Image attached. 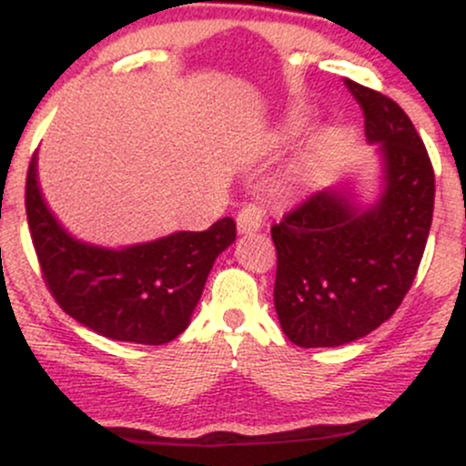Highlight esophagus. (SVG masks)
I'll use <instances>...</instances> for the list:
<instances>
[{
    "instance_id": "obj_1",
    "label": "esophagus",
    "mask_w": 466,
    "mask_h": 466,
    "mask_svg": "<svg viewBox=\"0 0 466 466\" xmlns=\"http://www.w3.org/2000/svg\"><path fill=\"white\" fill-rule=\"evenodd\" d=\"M265 215H267L265 206L258 204V201H249V204H245L237 215L238 232L240 234L258 232V229L262 228V223H265Z\"/></svg>"
}]
</instances>
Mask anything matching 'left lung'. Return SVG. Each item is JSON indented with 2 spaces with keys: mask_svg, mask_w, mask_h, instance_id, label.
<instances>
[{
  "mask_svg": "<svg viewBox=\"0 0 466 466\" xmlns=\"http://www.w3.org/2000/svg\"><path fill=\"white\" fill-rule=\"evenodd\" d=\"M380 143L384 193L356 210L343 190L310 195L271 228L278 251L273 301L299 347H339L373 332L410 290L434 212V169L410 116L386 95L345 80Z\"/></svg>",
  "mask_w": 466,
  "mask_h": 466,
  "instance_id": "left-lung-1",
  "label": "left lung"
}]
</instances>
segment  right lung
I'll return each instance as SVG.
<instances>
[{
    "mask_svg": "<svg viewBox=\"0 0 466 466\" xmlns=\"http://www.w3.org/2000/svg\"><path fill=\"white\" fill-rule=\"evenodd\" d=\"M25 212L45 287L66 315L106 339L165 345L187 329L217 256L237 238L234 218L204 232L104 249L76 240L45 206L36 154L25 177Z\"/></svg>",
    "mask_w": 466,
    "mask_h": 466,
    "instance_id": "right-lung-1",
    "label": "right lung"
}]
</instances>
